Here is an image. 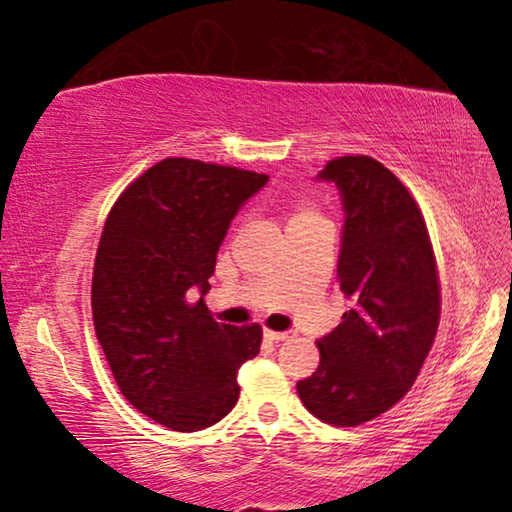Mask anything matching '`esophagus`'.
<instances>
[{"instance_id": "obj_1", "label": "esophagus", "mask_w": 512, "mask_h": 512, "mask_svg": "<svg viewBox=\"0 0 512 512\" xmlns=\"http://www.w3.org/2000/svg\"><path fill=\"white\" fill-rule=\"evenodd\" d=\"M264 339L271 341V343H280V341H287L289 334L287 332H273V329H264Z\"/></svg>"}]
</instances>
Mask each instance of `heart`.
<instances>
[{
	"label": "heart",
	"mask_w": 512,
	"mask_h": 512,
	"mask_svg": "<svg viewBox=\"0 0 512 512\" xmlns=\"http://www.w3.org/2000/svg\"><path fill=\"white\" fill-rule=\"evenodd\" d=\"M311 219H320V216H318L314 210H309V207H298V210L291 214L289 225L300 223V221H311Z\"/></svg>",
	"instance_id": "obj_1"
}]
</instances>
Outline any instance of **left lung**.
<instances>
[{"mask_svg": "<svg viewBox=\"0 0 512 512\" xmlns=\"http://www.w3.org/2000/svg\"><path fill=\"white\" fill-rule=\"evenodd\" d=\"M316 178L341 194L336 273L352 307L318 339V368L296 388L318 420L357 427L400 402L418 377L440 320L438 271L418 203L384 164L348 155Z\"/></svg>", "mask_w": 512, "mask_h": 512, "instance_id": "8db88e82", "label": "left lung"}]
</instances>
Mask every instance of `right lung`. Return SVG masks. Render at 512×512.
<instances>
[{"mask_svg": "<svg viewBox=\"0 0 512 512\" xmlns=\"http://www.w3.org/2000/svg\"><path fill=\"white\" fill-rule=\"evenodd\" d=\"M266 173L167 158L108 214L92 277V318L119 391L176 431H201L239 400L237 370L262 327L219 325L203 296L232 219ZM198 290L202 300L189 306Z\"/></svg>", "mask_w": 512, "mask_h": 512, "instance_id": "obj_1", "label": "right lung"}]
</instances>
